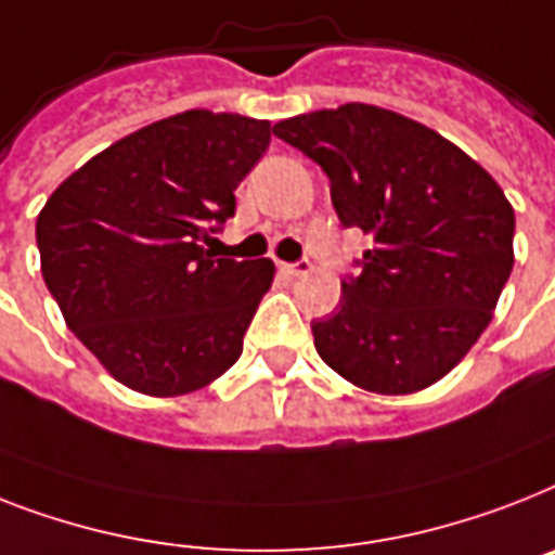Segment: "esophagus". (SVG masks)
<instances>
[{
    "label": "esophagus",
    "instance_id": "34e87169",
    "mask_svg": "<svg viewBox=\"0 0 555 555\" xmlns=\"http://www.w3.org/2000/svg\"><path fill=\"white\" fill-rule=\"evenodd\" d=\"M279 270L287 273V276H305L310 270V262L308 259H299V262H279Z\"/></svg>",
    "mask_w": 555,
    "mask_h": 555
}]
</instances>
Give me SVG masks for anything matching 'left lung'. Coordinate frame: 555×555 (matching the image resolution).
Listing matches in <instances>:
<instances>
[{"label":"left lung","mask_w":555,"mask_h":555,"mask_svg":"<svg viewBox=\"0 0 555 555\" xmlns=\"http://www.w3.org/2000/svg\"><path fill=\"white\" fill-rule=\"evenodd\" d=\"M331 179L345 228L373 247L313 322L327 367L371 393H416L450 373L493 319L516 216L465 151L402 114L350 102L273 125Z\"/></svg>","instance_id":"left-lung-1"}]
</instances>
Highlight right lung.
<instances>
[{
    "label": "right lung",
    "instance_id": "obj_1",
    "mask_svg": "<svg viewBox=\"0 0 555 555\" xmlns=\"http://www.w3.org/2000/svg\"><path fill=\"white\" fill-rule=\"evenodd\" d=\"M268 145L270 121L184 111L96 153L44 202V285L76 339L130 390L193 393L242 356L273 262L214 259L205 245L236 214L233 191Z\"/></svg>",
    "mask_w": 555,
    "mask_h": 555
}]
</instances>
